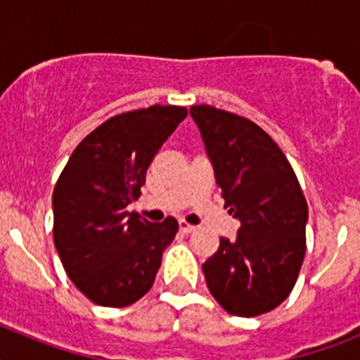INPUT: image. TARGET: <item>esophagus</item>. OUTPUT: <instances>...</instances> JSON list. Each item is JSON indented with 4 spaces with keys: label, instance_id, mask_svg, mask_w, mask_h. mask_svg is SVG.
Segmentation results:
<instances>
[{
    "label": "esophagus",
    "instance_id": "34e87169",
    "mask_svg": "<svg viewBox=\"0 0 360 360\" xmlns=\"http://www.w3.org/2000/svg\"><path fill=\"white\" fill-rule=\"evenodd\" d=\"M180 231H182L184 234H191V232L196 231V225H191L187 224L186 219H180Z\"/></svg>",
    "mask_w": 360,
    "mask_h": 360
}]
</instances>
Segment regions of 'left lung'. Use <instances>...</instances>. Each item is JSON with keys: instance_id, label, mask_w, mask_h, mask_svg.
Wrapping results in <instances>:
<instances>
[{"instance_id": "8db88e82", "label": "left lung", "mask_w": 360, "mask_h": 360, "mask_svg": "<svg viewBox=\"0 0 360 360\" xmlns=\"http://www.w3.org/2000/svg\"><path fill=\"white\" fill-rule=\"evenodd\" d=\"M229 214L234 240L203 263L209 292L232 316L256 317L288 297L307 250L308 205L290 162L252 120L191 106Z\"/></svg>"}]
</instances>
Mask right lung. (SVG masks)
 <instances>
[{
    "mask_svg": "<svg viewBox=\"0 0 360 360\" xmlns=\"http://www.w3.org/2000/svg\"><path fill=\"white\" fill-rule=\"evenodd\" d=\"M186 108L151 106L111 117L75 148L52 196L53 243L73 285L95 304L122 308L155 283L178 221L151 224L128 205Z\"/></svg>",
    "mask_w": 360,
    "mask_h": 360,
    "instance_id": "obj_1",
    "label": "right lung"
}]
</instances>
